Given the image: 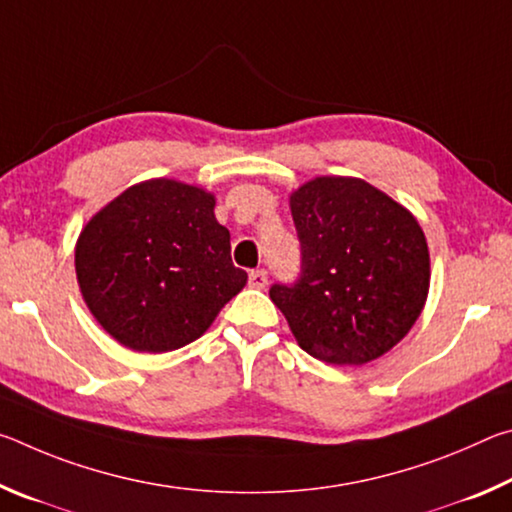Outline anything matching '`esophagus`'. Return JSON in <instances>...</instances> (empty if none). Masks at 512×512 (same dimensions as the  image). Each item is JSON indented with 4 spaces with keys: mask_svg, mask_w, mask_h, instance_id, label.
Returning a JSON list of instances; mask_svg holds the SVG:
<instances>
[{
    "mask_svg": "<svg viewBox=\"0 0 512 512\" xmlns=\"http://www.w3.org/2000/svg\"><path fill=\"white\" fill-rule=\"evenodd\" d=\"M248 282L253 289H264L268 284V275H266V271H250Z\"/></svg>",
    "mask_w": 512,
    "mask_h": 512,
    "instance_id": "1",
    "label": "esophagus"
}]
</instances>
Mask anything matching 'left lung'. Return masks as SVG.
Returning a JSON list of instances; mask_svg holds the SVG:
<instances>
[{"label":"left lung","mask_w":512,"mask_h":512,"mask_svg":"<svg viewBox=\"0 0 512 512\" xmlns=\"http://www.w3.org/2000/svg\"><path fill=\"white\" fill-rule=\"evenodd\" d=\"M302 273L273 284L302 350L363 366L400 343L429 293V246L415 216L361 178L318 176L289 198Z\"/></svg>","instance_id":"obj_1"}]
</instances>
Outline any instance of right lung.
<instances>
[{"label": "right lung", "instance_id": "obj_1", "mask_svg": "<svg viewBox=\"0 0 512 512\" xmlns=\"http://www.w3.org/2000/svg\"><path fill=\"white\" fill-rule=\"evenodd\" d=\"M214 205L203 187L153 178L85 223L74 250L76 280L92 316L124 348H183L246 287Z\"/></svg>", "mask_w": 512, "mask_h": 512}]
</instances>
